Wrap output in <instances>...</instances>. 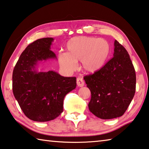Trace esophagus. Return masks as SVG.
<instances>
[{"instance_id":"34e87169","label":"esophagus","mask_w":149,"mask_h":149,"mask_svg":"<svg viewBox=\"0 0 149 149\" xmlns=\"http://www.w3.org/2000/svg\"><path fill=\"white\" fill-rule=\"evenodd\" d=\"M77 85L78 87H83L84 86V81L81 77L77 78Z\"/></svg>"}]
</instances>
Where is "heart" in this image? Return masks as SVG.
<instances>
[{"label":"heart","mask_w":149,"mask_h":149,"mask_svg":"<svg viewBox=\"0 0 149 149\" xmlns=\"http://www.w3.org/2000/svg\"><path fill=\"white\" fill-rule=\"evenodd\" d=\"M110 45L105 39L79 36L71 39L67 44L68 52H60L58 62L61 67L69 72L77 68V61L87 73L100 70L110 54Z\"/></svg>","instance_id":"heart-1"}]
</instances>
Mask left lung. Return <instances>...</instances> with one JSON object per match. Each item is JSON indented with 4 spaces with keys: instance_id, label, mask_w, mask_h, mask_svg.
Returning <instances> with one entry per match:
<instances>
[{
    "instance_id": "8db88e82",
    "label": "left lung",
    "mask_w": 149,
    "mask_h": 149,
    "mask_svg": "<svg viewBox=\"0 0 149 149\" xmlns=\"http://www.w3.org/2000/svg\"><path fill=\"white\" fill-rule=\"evenodd\" d=\"M113 57L93 74L84 79L91 91L88 107L102 119L122 116L135 93L136 74L126 49L116 40Z\"/></svg>"
}]
</instances>
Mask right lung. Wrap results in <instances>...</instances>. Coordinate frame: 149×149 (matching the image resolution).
<instances>
[{
	"label": "right lung",
	"mask_w": 149,
	"mask_h": 149,
	"mask_svg": "<svg viewBox=\"0 0 149 149\" xmlns=\"http://www.w3.org/2000/svg\"><path fill=\"white\" fill-rule=\"evenodd\" d=\"M53 41L52 38H44L28 45L13 70L14 95L24 115L34 121H49L58 117L63 112L65 95L76 87V77L37 70L40 62L56 58L50 50Z\"/></svg>",
	"instance_id": "obj_1"
}]
</instances>
